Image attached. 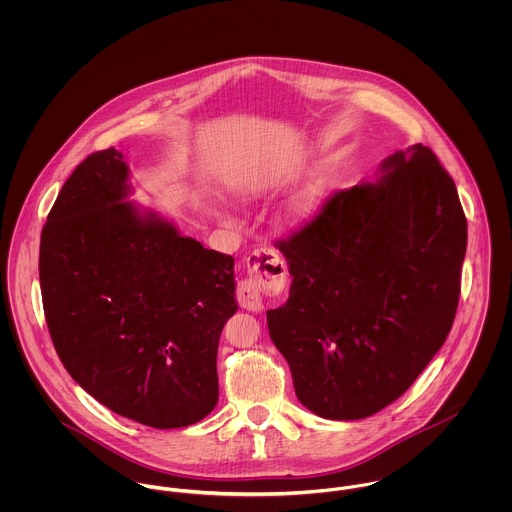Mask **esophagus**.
<instances>
[{
    "label": "esophagus",
    "instance_id": "obj_1",
    "mask_svg": "<svg viewBox=\"0 0 512 512\" xmlns=\"http://www.w3.org/2000/svg\"><path fill=\"white\" fill-rule=\"evenodd\" d=\"M288 270L272 248H258L248 256L246 278L238 284V303L248 311L264 307V295L280 293L286 286Z\"/></svg>",
    "mask_w": 512,
    "mask_h": 512
}]
</instances>
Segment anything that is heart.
Listing matches in <instances>:
<instances>
[{"instance_id":"heart-1","label":"heart","mask_w":512,"mask_h":512,"mask_svg":"<svg viewBox=\"0 0 512 512\" xmlns=\"http://www.w3.org/2000/svg\"><path fill=\"white\" fill-rule=\"evenodd\" d=\"M297 209H299V211H295V213H301V209H303V207H297Z\"/></svg>"}]
</instances>
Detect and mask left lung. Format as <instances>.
I'll list each match as a JSON object with an SVG mask.
<instances>
[{
    "mask_svg": "<svg viewBox=\"0 0 512 512\" xmlns=\"http://www.w3.org/2000/svg\"><path fill=\"white\" fill-rule=\"evenodd\" d=\"M278 248L292 288L266 317L297 400L327 420H361L400 398L445 343L467 250L434 151L398 149L374 183L333 193Z\"/></svg>",
    "mask_w": 512,
    "mask_h": 512,
    "instance_id": "8db88e82",
    "label": "left lung"
}]
</instances>
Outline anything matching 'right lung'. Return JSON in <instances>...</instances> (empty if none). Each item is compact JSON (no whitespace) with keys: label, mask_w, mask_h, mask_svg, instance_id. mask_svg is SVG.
Listing matches in <instances>:
<instances>
[{"label":"right lung","mask_w":512,"mask_h":512,"mask_svg":"<svg viewBox=\"0 0 512 512\" xmlns=\"http://www.w3.org/2000/svg\"><path fill=\"white\" fill-rule=\"evenodd\" d=\"M114 147L88 155L41 232L39 282L61 363L92 398L149 428L197 424L219 402L217 351L234 258L126 201Z\"/></svg>","instance_id":"add662e5"}]
</instances>
